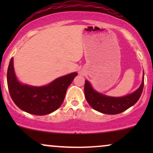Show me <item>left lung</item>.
Wrapping results in <instances>:
<instances>
[{
    "label": "left lung",
    "instance_id": "obj_1",
    "mask_svg": "<svg viewBox=\"0 0 153 153\" xmlns=\"http://www.w3.org/2000/svg\"><path fill=\"white\" fill-rule=\"evenodd\" d=\"M144 87V78L141 85L136 91L124 97H108L96 92L85 80V97L90 106L97 111L106 114H117L128 109L135 104L141 96Z\"/></svg>",
    "mask_w": 153,
    "mask_h": 153
}]
</instances>
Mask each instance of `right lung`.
I'll use <instances>...</instances> for the list:
<instances>
[{
  "label": "right lung",
  "instance_id": "1",
  "mask_svg": "<svg viewBox=\"0 0 153 153\" xmlns=\"http://www.w3.org/2000/svg\"><path fill=\"white\" fill-rule=\"evenodd\" d=\"M13 58L7 71V83L10 97L19 108L34 115H46L57 110L64 101L67 89L78 73L56 79L43 87L22 85L14 73Z\"/></svg>",
  "mask_w": 153,
  "mask_h": 153
}]
</instances>
